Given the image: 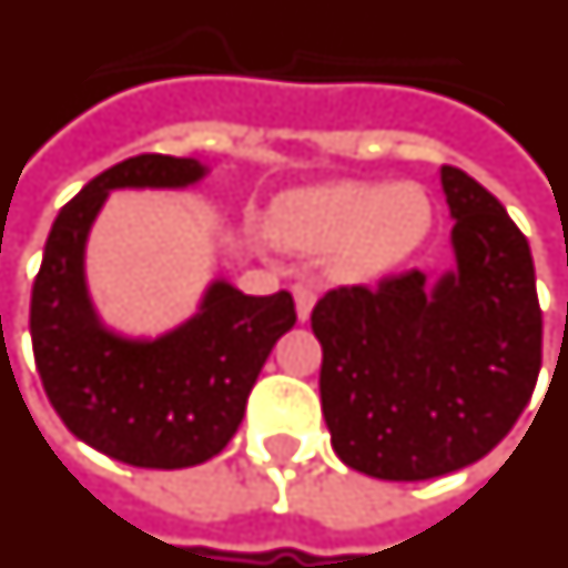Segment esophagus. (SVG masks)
Wrapping results in <instances>:
<instances>
[{"mask_svg": "<svg viewBox=\"0 0 568 568\" xmlns=\"http://www.w3.org/2000/svg\"><path fill=\"white\" fill-rule=\"evenodd\" d=\"M292 295H295V306H297V318L306 322L310 313H313V304H316V288L306 283H295L292 285Z\"/></svg>", "mask_w": 568, "mask_h": 568, "instance_id": "obj_1", "label": "esophagus"}]
</instances>
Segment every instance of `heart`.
Segmentation results:
<instances>
[{
    "label": "heart",
    "mask_w": 568,
    "mask_h": 568,
    "mask_svg": "<svg viewBox=\"0 0 568 568\" xmlns=\"http://www.w3.org/2000/svg\"><path fill=\"white\" fill-rule=\"evenodd\" d=\"M271 231L292 250L331 246V273L364 283L397 267L422 246L430 231V199L409 183H327L276 201Z\"/></svg>",
    "instance_id": "obj_1"
}]
</instances>
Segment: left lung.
Masks as SVG:
<instances>
[{
    "mask_svg": "<svg viewBox=\"0 0 568 568\" xmlns=\"http://www.w3.org/2000/svg\"><path fill=\"white\" fill-rule=\"evenodd\" d=\"M457 271L339 285L313 306L322 413L346 466L424 481L476 464L527 409L541 367L530 243L481 183L443 165Z\"/></svg>",
    "mask_w": 568,
    "mask_h": 568,
    "instance_id": "8db88e82",
    "label": "left lung"
}]
</instances>
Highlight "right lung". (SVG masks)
<instances>
[{
  "mask_svg": "<svg viewBox=\"0 0 568 568\" xmlns=\"http://www.w3.org/2000/svg\"><path fill=\"white\" fill-rule=\"evenodd\" d=\"M204 178L195 159L144 153L108 168L60 210L32 285L36 367L71 434L144 469L216 457L237 434L246 397L276 339L295 325L288 292L252 297L213 283L201 313L159 339L102 327L83 283V246L111 189H178Z\"/></svg>",
  "mask_w": 568,
  "mask_h": 568,
  "instance_id": "1",
  "label": "right lung"
}]
</instances>
